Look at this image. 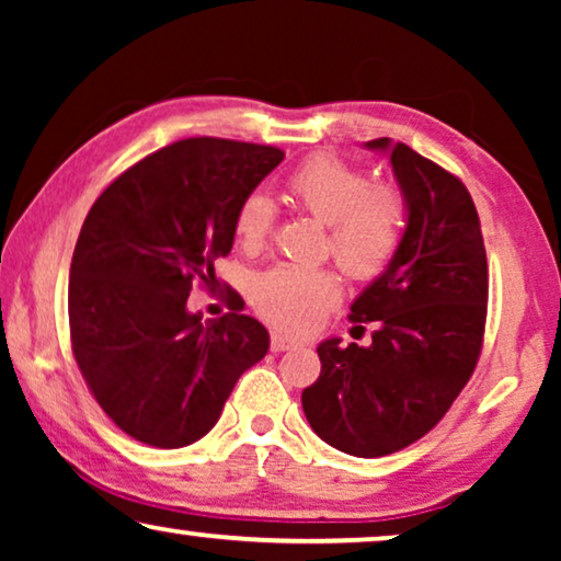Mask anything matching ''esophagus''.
<instances>
[{"mask_svg": "<svg viewBox=\"0 0 561 561\" xmlns=\"http://www.w3.org/2000/svg\"><path fill=\"white\" fill-rule=\"evenodd\" d=\"M298 340H294V336H288V334H283V332H273L271 334V350L273 352H286V350H290V347H298Z\"/></svg>", "mask_w": 561, "mask_h": 561, "instance_id": "esophagus-1", "label": "esophagus"}]
</instances>
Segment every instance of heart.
I'll list each match as a JSON object with an SVG mask.
<instances>
[{"label": "heart", "mask_w": 561, "mask_h": 561, "mask_svg": "<svg viewBox=\"0 0 561 561\" xmlns=\"http://www.w3.org/2000/svg\"><path fill=\"white\" fill-rule=\"evenodd\" d=\"M288 202L329 225L332 257L352 278L370 280L401 248L405 196L393 183H373L359 168L334 156H313L286 181ZM275 204L252 191L234 211L237 244L257 252L271 240ZM340 278L327 267L275 265L257 275L252 304L260 317L288 332H309L340 301Z\"/></svg>", "instance_id": "obj_1"}]
</instances>
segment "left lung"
Here are the masks:
<instances>
[{
	"label": "left lung",
	"instance_id": "1",
	"mask_svg": "<svg viewBox=\"0 0 561 561\" xmlns=\"http://www.w3.org/2000/svg\"><path fill=\"white\" fill-rule=\"evenodd\" d=\"M386 152L405 196L401 248L350 306L375 321L370 347L321 342V375L301 403L313 432L344 455L386 457L439 424L470 380L488 317V257L465 183L390 137Z\"/></svg>",
	"mask_w": 561,
	"mask_h": 561
}]
</instances>
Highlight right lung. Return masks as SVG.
<instances>
[{"mask_svg": "<svg viewBox=\"0 0 561 561\" xmlns=\"http://www.w3.org/2000/svg\"><path fill=\"white\" fill-rule=\"evenodd\" d=\"M280 160L271 145L188 137L127 168L87 214L68 283L71 347L91 396L133 439L198 442L271 347L232 288V311L209 321L188 311V294L217 283L237 206Z\"/></svg>", "mask_w": 561, "mask_h": 561, "instance_id": "obj_1", "label": "right lung"}]
</instances>
